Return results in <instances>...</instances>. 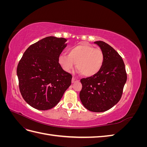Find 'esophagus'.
<instances>
[{
  "instance_id": "1",
  "label": "esophagus",
  "mask_w": 147,
  "mask_h": 147,
  "mask_svg": "<svg viewBox=\"0 0 147 147\" xmlns=\"http://www.w3.org/2000/svg\"><path fill=\"white\" fill-rule=\"evenodd\" d=\"M77 81H78V80H77V78H75V77H73V78H72V83H75V82H76Z\"/></svg>"
}]
</instances>
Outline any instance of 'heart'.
<instances>
[{
	"label": "heart",
	"instance_id": "b5f03b06",
	"mask_svg": "<svg viewBox=\"0 0 147 147\" xmlns=\"http://www.w3.org/2000/svg\"><path fill=\"white\" fill-rule=\"evenodd\" d=\"M67 53L68 55L62 54L58 57L59 64L67 72H72L77 64V69L84 76L92 77L98 73L103 66V51L86 42L70 48Z\"/></svg>",
	"mask_w": 147,
	"mask_h": 147
}]
</instances>
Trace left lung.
<instances>
[{"instance_id":"8db88e82","label":"left lung","mask_w":147,"mask_h":147,"mask_svg":"<svg viewBox=\"0 0 147 147\" xmlns=\"http://www.w3.org/2000/svg\"><path fill=\"white\" fill-rule=\"evenodd\" d=\"M94 43L104 53V64L94 76L81 79L80 98L88 110L102 112L112 108L121 99L127 74L122 57L116 50L104 42Z\"/></svg>"}]
</instances>
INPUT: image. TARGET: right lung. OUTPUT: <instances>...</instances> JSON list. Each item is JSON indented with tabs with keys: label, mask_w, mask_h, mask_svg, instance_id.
<instances>
[{
	"label": "right lung",
	"mask_w": 147,
	"mask_h": 147,
	"mask_svg": "<svg viewBox=\"0 0 147 147\" xmlns=\"http://www.w3.org/2000/svg\"><path fill=\"white\" fill-rule=\"evenodd\" d=\"M66 40L52 36L44 38L31 45L18 64L20 92L34 109L47 110L54 107L70 86L72 75L58 63Z\"/></svg>",
	"instance_id": "obj_1"
}]
</instances>
